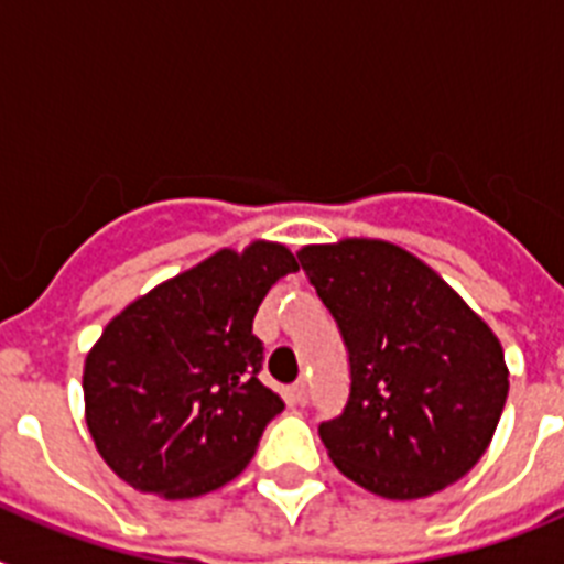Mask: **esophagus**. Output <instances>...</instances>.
Here are the masks:
<instances>
[{
    "mask_svg": "<svg viewBox=\"0 0 564 564\" xmlns=\"http://www.w3.org/2000/svg\"><path fill=\"white\" fill-rule=\"evenodd\" d=\"M288 398H291L293 406H305V403H307V383L305 381L293 383L291 392H288Z\"/></svg>",
    "mask_w": 564,
    "mask_h": 564,
    "instance_id": "obj_1",
    "label": "esophagus"
}]
</instances>
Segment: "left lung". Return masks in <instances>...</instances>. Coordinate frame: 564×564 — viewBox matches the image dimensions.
I'll list each match as a JSON object with an SVG mask.
<instances>
[{
	"label": "left lung",
	"instance_id": "obj_1",
	"mask_svg": "<svg viewBox=\"0 0 564 564\" xmlns=\"http://www.w3.org/2000/svg\"><path fill=\"white\" fill-rule=\"evenodd\" d=\"M299 262L350 356L344 412L318 426L338 471L387 500L460 480L508 398L491 327L426 262L383 239L307 246Z\"/></svg>",
	"mask_w": 564,
	"mask_h": 564
}]
</instances>
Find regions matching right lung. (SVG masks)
<instances>
[{"mask_svg":"<svg viewBox=\"0 0 564 564\" xmlns=\"http://www.w3.org/2000/svg\"><path fill=\"white\" fill-rule=\"evenodd\" d=\"M299 262L257 239L223 248L104 327L84 361V412L98 455L138 491L188 500L251 463L285 410L259 381L265 347L251 333L265 293Z\"/></svg>","mask_w":564,"mask_h":564,"instance_id":"obj_1","label":"right lung"}]
</instances>
